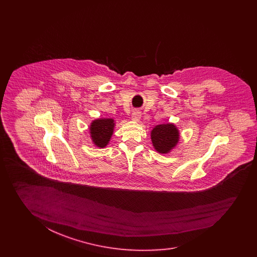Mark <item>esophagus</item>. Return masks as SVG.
<instances>
[{
    "label": "esophagus",
    "mask_w": 257,
    "mask_h": 257,
    "mask_svg": "<svg viewBox=\"0 0 257 257\" xmlns=\"http://www.w3.org/2000/svg\"><path fill=\"white\" fill-rule=\"evenodd\" d=\"M141 117H142V112L139 111V110H135V111L132 113V115H131L132 120L136 121V122L140 120Z\"/></svg>",
    "instance_id": "1"
}]
</instances>
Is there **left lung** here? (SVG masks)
Wrapping results in <instances>:
<instances>
[{
	"instance_id": "1",
	"label": "left lung",
	"mask_w": 257,
	"mask_h": 257,
	"mask_svg": "<svg viewBox=\"0 0 257 257\" xmlns=\"http://www.w3.org/2000/svg\"><path fill=\"white\" fill-rule=\"evenodd\" d=\"M151 139L157 153L167 154L177 146L180 140V132L174 123L167 122L154 126L151 131Z\"/></svg>"
}]
</instances>
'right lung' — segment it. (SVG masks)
<instances>
[{
	"instance_id": "obj_1",
	"label": "right lung",
	"mask_w": 257,
	"mask_h": 257,
	"mask_svg": "<svg viewBox=\"0 0 257 257\" xmlns=\"http://www.w3.org/2000/svg\"><path fill=\"white\" fill-rule=\"evenodd\" d=\"M115 121L113 118H96L89 126L90 138L96 147L103 149L109 143L115 128Z\"/></svg>"
}]
</instances>
